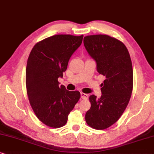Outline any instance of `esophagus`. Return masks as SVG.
Instances as JSON below:
<instances>
[{
  "label": "esophagus",
  "instance_id": "obj_1",
  "mask_svg": "<svg viewBox=\"0 0 154 154\" xmlns=\"http://www.w3.org/2000/svg\"><path fill=\"white\" fill-rule=\"evenodd\" d=\"M88 97H89V95H88V94L83 93V92H81V98H82V99H87Z\"/></svg>",
  "mask_w": 154,
  "mask_h": 154
}]
</instances>
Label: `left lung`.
Returning a JSON list of instances; mask_svg holds the SVG:
<instances>
[{
  "instance_id": "8db88e82",
  "label": "left lung",
  "mask_w": 154,
  "mask_h": 154,
  "mask_svg": "<svg viewBox=\"0 0 154 154\" xmlns=\"http://www.w3.org/2000/svg\"><path fill=\"white\" fill-rule=\"evenodd\" d=\"M84 45L96 61L97 72L106 79L102 95L89 96L91 108L86 112L87 125L105 130L118 121L128 105L133 88V69L130 53L125 44L105 34L87 36Z\"/></svg>"
}]
</instances>
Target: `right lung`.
I'll list each match as a JSON object with an SVG mask.
<instances>
[{
  "mask_svg": "<svg viewBox=\"0 0 154 154\" xmlns=\"http://www.w3.org/2000/svg\"><path fill=\"white\" fill-rule=\"evenodd\" d=\"M83 35L58 34L33 47L26 67L29 101L38 120L53 128L64 126L78 102L80 93L59 86L58 77L67 69L69 60L80 46Z\"/></svg>",
  "mask_w": 154,
  "mask_h": 154,
  "instance_id": "obj_1",
  "label": "right lung"
}]
</instances>
